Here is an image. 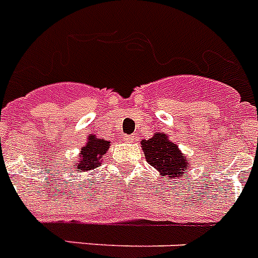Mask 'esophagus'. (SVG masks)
Returning a JSON list of instances; mask_svg holds the SVG:
<instances>
[{"label":"esophagus","mask_w":258,"mask_h":258,"mask_svg":"<svg viewBox=\"0 0 258 258\" xmlns=\"http://www.w3.org/2000/svg\"><path fill=\"white\" fill-rule=\"evenodd\" d=\"M122 139L124 140V142H128V143H133V142H135V138L131 135H123Z\"/></svg>","instance_id":"esophagus-1"}]
</instances>
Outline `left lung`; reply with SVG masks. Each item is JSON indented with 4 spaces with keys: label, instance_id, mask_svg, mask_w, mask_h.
Here are the masks:
<instances>
[{
    "label": "left lung",
    "instance_id": "left-lung-1",
    "mask_svg": "<svg viewBox=\"0 0 258 258\" xmlns=\"http://www.w3.org/2000/svg\"><path fill=\"white\" fill-rule=\"evenodd\" d=\"M142 148L148 164L171 180L183 177L184 169L189 168L187 159L183 158L176 144L169 142L165 134H156L151 139L142 140Z\"/></svg>",
    "mask_w": 258,
    "mask_h": 258
}]
</instances>
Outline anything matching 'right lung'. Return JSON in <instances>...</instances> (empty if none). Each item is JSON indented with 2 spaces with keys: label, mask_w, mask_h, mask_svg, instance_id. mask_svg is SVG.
I'll use <instances>...</instances> for the list:
<instances>
[{
  "label": "right lung",
  "mask_w": 258,
  "mask_h": 258,
  "mask_svg": "<svg viewBox=\"0 0 258 258\" xmlns=\"http://www.w3.org/2000/svg\"><path fill=\"white\" fill-rule=\"evenodd\" d=\"M110 148V142L104 139H98L96 136H89V142L85 147L81 148L78 165L75 167L78 172H85L94 169L100 164V158Z\"/></svg>",
  "instance_id": "right-lung-1"
}]
</instances>
